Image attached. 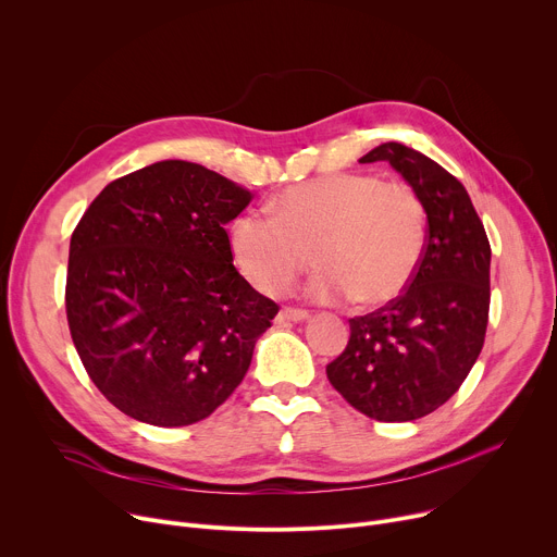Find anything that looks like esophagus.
<instances>
[{
  "label": "esophagus",
  "instance_id": "34e87169",
  "mask_svg": "<svg viewBox=\"0 0 557 557\" xmlns=\"http://www.w3.org/2000/svg\"><path fill=\"white\" fill-rule=\"evenodd\" d=\"M309 318V313L307 311H302V309H288V307H284L280 313H277V322L280 324H284V322H302V320H307Z\"/></svg>",
  "mask_w": 557,
  "mask_h": 557
}]
</instances>
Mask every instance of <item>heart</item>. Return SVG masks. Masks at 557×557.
<instances>
[{
    "instance_id": "obj_1",
    "label": "heart",
    "mask_w": 557,
    "mask_h": 557,
    "mask_svg": "<svg viewBox=\"0 0 557 557\" xmlns=\"http://www.w3.org/2000/svg\"><path fill=\"white\" fill-rule=\"evenodd\" d=\"M425 239L428 212L412 185L356 172L293 185L273 201V214L248 210L231 226L235 264L257 290H288L315 259V302L354 298L369 309L410 286Z\"/></svg>"
}]
</instances>
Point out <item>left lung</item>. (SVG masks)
Instances as JSON below:
<instances>
[{
    "label": "left lung",
    "instance_id": "left-lung-1",
    "mask_svg": "<svg viewBox=\"0 0 557 557\" xmlns=\"http://www.w3.org/2000/svg\"><path fill=\"white\" fill-rule=\"evenodd\" d=\"M376 161H387L421 195L425 250L400 298L349 320V343L326 364V379L364 417L403 423L446 403L484 347L491 244L448 170L400 143H383L360 159Z\"/></svg>",
    "mask_w": 557,
    "mask_h": 557
}]
</instances>
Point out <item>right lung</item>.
I'll use <instances>...</instances> for the list:
<instances>
[{
  "mask_svg": "<svg viewBox=\"0 0 557 557\" xmlns=\"http://www.w3.org/2000/svg\"><path fill=\"white\" fill-rule=\"evenodd\" d=\"M252 195L199 163L111 181L71 235L66 320L94 385L136 421L210 417L280 307L233 267L226 224Z\"/></svg>",
  "mask_w": 557,
  "mask_h": 557,
  "instance_id": "right-lung-1",
  "label": "right lung"
}]
</instances>
